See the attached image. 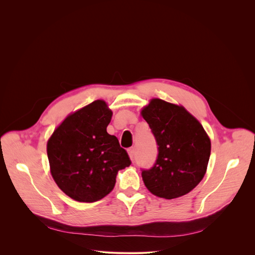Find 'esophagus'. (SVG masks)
<instances>
[{
  "label": "esophagus",
  "mask_w": 255,
  "mask_h": 255,
  "mask_svg": "<svg viewBox=\"0 0 255 255\" xmlns=\"http://www.w3.org/2000/svg\"><path fill=\"white\" fill-rule=\"evenodd\" d=\"M128 155H129V158L131 160H133V157H134V148L128 149Z\"/></svg>",
  "instance_id": "esophagus-1"
}]
</instances>
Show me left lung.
Here are the masks:
<instances>
[{
  "label": "left lung",
  "instance_id": "8db88e82",
  "mask_svg": "<svg viewBox=\"0 0 255 255\" xmlns=\"http://www.w3.org/2000/svg\"><path fill=\"white\" fill-rule=\"evenodd\" d=\"M158 144V158L142 170L148 190L165 199L181 197L193 190L206 175L211 140L203 125L184 106L153 98L142 107Z\"/></svg>",
  "mask_w": 255,
  "mask_h": 255
}]
</instances>
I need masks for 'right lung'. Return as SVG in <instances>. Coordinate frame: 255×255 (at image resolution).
I'll return each instance as SVG.
<instances>
[{"label": "right lung", "mask_w": 255, "mask_h": 255, "mask_svg": "<svg viewBox=\"0 0 255 255\" xmlns=\"http://www.w3.org/2000/svg\"><path fill=\"white\" fill-rule=\"evenodd\" d=\"M113 112L95 100L67 116L47 140L49 169L59 188L79 203H94L114 189L120 169L131 164L118 138L107 133Z\"/></svg>", "instance_id": "add662e5"}]
</instances>
